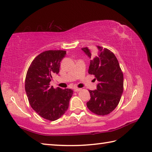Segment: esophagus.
<instances>
[{"mask_svg": "<svg viewBox=\"0 0 152 152\" xmlns=\"http://www.w3.org/2000/svg\"><path fill=\"white\" fill-rule=\"evenodd\" d=\"M74 92H79V91H81V88H75L74 89Z\"/></svg>", "mask_w": 152, "mask_h": 152, "instance_id": "esophagus-1", "label": "esophagus"}]
</instances>
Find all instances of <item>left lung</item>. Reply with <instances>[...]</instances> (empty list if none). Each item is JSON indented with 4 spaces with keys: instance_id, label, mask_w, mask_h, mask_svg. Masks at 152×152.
Here are the masks:
<instances>
[{
    "instance_id": "left-lung-1",
    "label": "left lung",
    "mask_w": 152,
    "mask_h": 152,
    "mask_svg": "<svg viewBox=\"0 0 152 152\" xmlns=\"http://www.w3.org/2000/svg\"><path fill=\"white\" fill-rule=\"evenodd\" d=\"M93 52L88 48H82L91 59L88 73L95 76L99 83L96 89L88 91L91 99L86 106L98 115L111 113L119 104L123 91V74L119 61L112 51L97 46Z\"/></svg>"
}]
</instances>
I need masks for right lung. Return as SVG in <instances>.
<instances>
[{
	"label": "right lung",
	"mask_w": 152,
	"mask_h": 152,
	"mask_svg": "<svg viewBox=\"0 0 152 152\" xmlns=\"http://www.w3.org/2000/svg\"><path fill=\"white\" fill-rule=\"evenodd\" d=\"M66 51L49 50L41 53L31 64L25 78V92L32 109L50 121L60 118L68 109L73 94L70 88L50 86L53 74L60 72V61Z\"/></svg>",
	"instance_id": "add662e5"
}]
</instances>
